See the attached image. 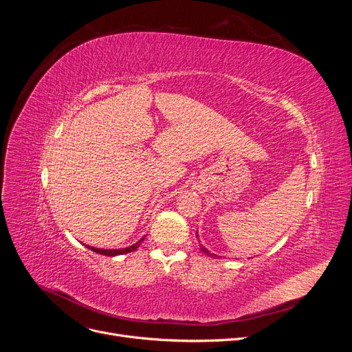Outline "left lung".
Segmentation results:
<instances>
[{"label":"left lung","mask_w":352,"mask_h":352,"mask_svg":"<svg viewBox=\"0 0 352 352\" xmlns=\"http://www.w3.org/2000/svg\"><path fill=\"white\" fill-rule=\"evenodd\" d=\"M197 238H198V233H197ZM199 248H201V251H202V252L207 254V255H210V257H214V254H211V252H210L207 248L202 247V243H199Z\"/></svg>","instance_id":"8db88e82"}]
</instances>
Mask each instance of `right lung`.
Instances as JSON below:
<instances>
[{
  "label": "right lung",
  "mask_w": 352,
  "mask_h": 352,
  "mask_svg": "<svg viewBox=\"0 0 352 352\" xmlns=\"http://www.w3.org/2000/svg\"><path fill=\"white\" fill-rule=\"evenodd\" d=\"M145 239V236H142L140 241L136 243L131 245V247H126V248H117V250H102V248H95V247H89V245H85V247L89 248L91 251L101 254V255H107V257H116V255H122V254H127V252H132L135 251L138 247H140L141 242Z\"/></svg>",
  "instance_id": "add662e5"
}]
</instances>
